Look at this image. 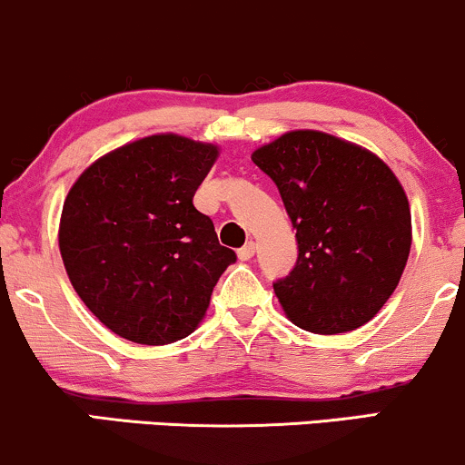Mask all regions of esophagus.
Returning a JSON list of instances; mask_svg holds the SVG:
<instances>
[{"label":"esophagus","instance_id":"obj_1","mask_svg":"<svg viewBox=\"0 0 465 465\" xmlns=\"http://www.w3.org/2000/svg\"><path fill=\"white\" fill-rule=\"evenodd\" d=\"M254 252H256V245L252 242H248L243 248L237 250V256H239V261H250L254 256Z\"/></svg>","mask_w":465,"mask_h":465}]
</instances>
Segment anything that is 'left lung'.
Wrapping results in <instances>:
<instances>
[{
  "mask_svg": "<svg viewBox=\"0 0 465 465\" xmlns=\"http://www.w3.org/2000/svg\"><path fill=\"white\" fill-rule=\"evenodd\" d=\"M296 228L298 259L274 292L289 320L320 335L379 313L407 265L411 213L391 169L337 136L296 130L252 154Z\"/></svg>",
  "mask_w": 465,
  "mask_h": 465,
  "instance_id": "obj_1",
  "label": "left lung"
}]
</instances>
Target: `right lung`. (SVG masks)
<instances>
[{
    "instance_id": "1",
    "label": "right lung",
    "mask_w": 465,
    "mask_h": 465,
    "mask_svg": "<svg viewBox=\"0 0 465 465\" xmlns=\"http://www.w3.org/2000/svg\"><path fill=\"white\" fill-rule=\"evenodd\" d=\"M217 147L154 134L111 152L69 191L60 254L82 302L106 329L143 346L184 340L237 261L193 193Z\"/></svg>"
}]
</instances>
